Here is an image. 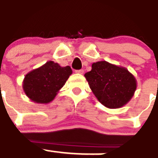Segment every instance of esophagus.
Instances as JSON below:
<instances>
[{"mask_svg":"<svg viewBox=\"0 0 158 158\" xmlns=\"http://www.w3.org/2000/svg\"><path fill=\"white\" fill-rule=\"evenodd\" d=\"M75 72L77 74H81V75H83V73H84V71H83V69H81V70H76L75 71Z\"/></svg>","mask_w":158,"mask_h":158,"instance_id":"34e87169","label":"esophagus"}]
</instances>
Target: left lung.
I'll use <instances>...</instances> for the list:
<instances>
[{"label": "left lung", "mask_w": 158, "mask_h": 158, "mask_svg": "<svg viewBox=\"0 0 158 158\" xmlns=\"http://www.w3.org/2000/svg\"><path fill=\"white\" fill-rule=\"evenodd\" d=\"M85 74L90 88L106 107L117 109L125 106L134 96L137 80L126 68L98 61Z\"/></svg>", "instance_id": "8db88e82"}]
</instances>
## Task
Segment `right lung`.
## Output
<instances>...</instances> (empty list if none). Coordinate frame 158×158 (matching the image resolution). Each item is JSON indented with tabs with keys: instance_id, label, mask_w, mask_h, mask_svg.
Segmentation results:
<instances>
[{
	"instance_id": "obj_1",
	"label": "right lung",
	"mask_w": 158,
	"mask_h": 158,
	"mask_svg": "<svg viewBox=\"0 0 158 158\" xmlns=\"http://www.w3.org/2000/svg\"><path fill=\"white\" fill-rule=\"evenodd\" d=\"M72 70L69 66L61 67L53 61H48L40 68L26 74L23 90L35 103H49L64 87Z\"/></svg>"
}]
</instances>
